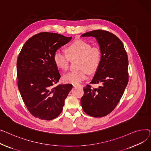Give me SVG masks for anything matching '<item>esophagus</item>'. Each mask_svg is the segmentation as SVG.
Masks as SVG:
<instances>
[{
    "mask_svg": "<svg viewBox=\"0 0 151 151\" xmlns=\"http://www.w3.org/2000/svg\"><path fill=\"white\" fill-rule=\"evenodd\" d=\"M74 87H80V88H83V84H73Z\"/></svg>",
    "mask_w": 151,
    "mask_h": 151,
    "instance_id": "obj_1",
    "label": "esophagus"
}]
</instances>
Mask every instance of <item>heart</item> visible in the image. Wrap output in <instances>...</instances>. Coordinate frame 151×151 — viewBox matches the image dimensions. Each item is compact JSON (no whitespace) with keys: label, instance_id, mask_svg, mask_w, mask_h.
I'll list each match as a JSON object with an SVG mask.
<instances>
[{"label":"heart","instance_id":"heart-1","mask_svg":"<svg viewBox=\"0 0 151 151\" xmlns=\"http://www.w3.org/2000/svg\"><path fill=\"white\" fill-rule=\"evenodd\" d=\"M66 54L60 51H55L53 55V60L55 66L62 70H67L69 67L70 60L78 59L77 71L69 72L63 75V81L65 83L78 84L86 80L88 72H96L101 61V51L98 46H91V45L83 40L74 41L65 49Z\"/></svg>","mask_w":151,"mask_h":151}]
</instances>
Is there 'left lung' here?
Returning <instances> with one entry per match:
<instances>
[{
  "label": "left lung",
  "mask_w": 151,
  "mask_h": 151,
  "mask_svg": "<svg viewBox=\"0 0 151 151\" xmlns=\"http://www.w3.org/2000/svg\"><path fill=\"white\" fill-rule=\"evenodd\" d=\"M81 37L96 38L101 51V61L90 84L101 83L98 88H84L81 105L84 111L95 117L112 112L119 102L129 82L127 54L120 39L106 30H95Z\"/></svg>",
  "instance_id": "left-lung-1"
}]
</instances>
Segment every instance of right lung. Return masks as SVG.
Here are the masks:
<instances>
[{
	"label": "right lung",
	"instance_id": "1",
	"mask_svg": "<svg viewBox=\"0 0 151 151\" xmlns=\"http://www.w3.org/2000/svg\"><path fill=\"white\" fill-rule=\"evenodd\" d=\"M71 39L45 32L30 38L22 47L17 64L18 86L25 105L35 117L46 121L57 117L72 89L70 84L54 86L60 78L54 53Z\"/></svg>",
	"mask_w": 151,
	"mask_h": 151
}]
</instances>
